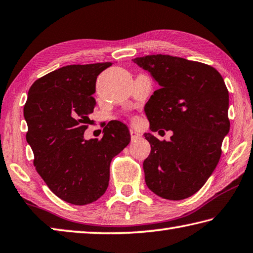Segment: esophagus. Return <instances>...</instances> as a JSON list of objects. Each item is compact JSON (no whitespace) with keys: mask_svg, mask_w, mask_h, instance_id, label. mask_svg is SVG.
Here are the masks:
<instances>
[{"mask_svg":"<svg viewBox=\"0 0 253 253\" xmlns=\"http://www.w3.org/2000/svg\"><path fill=\"white\" fill-rule=\"evenodd\" d=\"M129 132H130V137H131V140H137V139H139L140 138V134L138 131H136V130H134V129H130L129 130Z\"/></svg>","mask_w":253,"mask_h":253,"instance_id":"obj_1","label":"esophagus"}]
</instances>
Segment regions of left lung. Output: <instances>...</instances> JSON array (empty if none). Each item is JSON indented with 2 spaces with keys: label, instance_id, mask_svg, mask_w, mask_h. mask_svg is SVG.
I'll return each instance as SVG.
<instances>
[{
  "label": "left lung",
  "instance_id": "obj_1",
  "mask_svg": "<svg viewBox=\"0 0 253 253\" xmlns=\"http://www.w3.org/2000/svg\"><path fill=\"white\" fill-rule=\"evenodd\" d=\"M132 61L160 85L145 106L150 130H172L169 141L144 134L151 147L144 162L146 185L164 199H186L219 163L230 129L227 86L220 73L204 63L162 54Z\"/></svg>",
  "mask_w": 253,
  "mask_h": 253
}]
</instances>
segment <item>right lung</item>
I'll list each match as a JSON object with an SVG mask.
<instances>
[{
	"mask_svg": "<svg viewBox=\"0 0 253 253\" xmlns=\"http://www.w3.org/2000/svg\"><path fill=\"white\" fill-rule=\"evenodd\" d=\"M112 64L50 72L33 83L24 105L36 171L58 198L73 205L91 204L105 194L112 159L130 141L127 126L118 121L107 124L100 139L84 138L96 105V80Z\"/></svg>",
	"mask_w": 253,
	"mask_h": 253,
	"instance_id": "right-lung-1",
	"label": "right lung"
}]
</instances>
